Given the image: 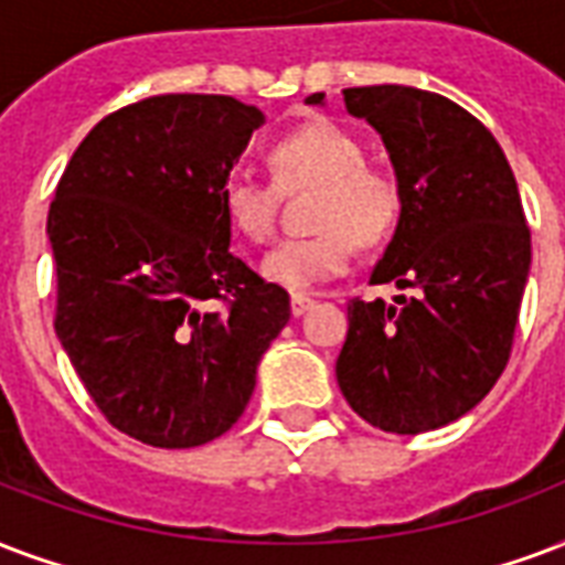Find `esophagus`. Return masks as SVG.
Instances as JSON below:
<instances>
[{
	"label": "esophagus",
	"mask_w": 565,
	"mask_h": 565,
	"mask_svg": "<svg viewBox=\"0 0 565 565\" xmlns=\"http://www.w3.org/2000/svg\"><path fill=\"white\" fill-rule=\"evenodd\" d=\"M311 305H313V299L308 296V292H292L290 296V311L296 313V317H301V313L308 311Z\"/></svg>",
	"instance_id": "esophagus-1"
}]
</instances>
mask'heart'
Returning <instances> with one entry per match:
<instances>
[{
    "instance_id": "heart-1",
    "label": "heart",
    "mask_w": 565,
    "mask_h": 565,
    "mask_svg": "<svg viewBox=\"0 0 565 565\" xmlns=\"http://www.w3.org/2000/svg\"><path fill=\"white\" fill-rule=\"evenodd\" d=\"M364 145L350 129L313 120L284 132L266 148L273 182L231 178L222 189V210L231 231L248 243H269L278 222V189L313 186L311 225L317 234L287 239L260 260L266 281L287 290H311L331 281L361 248H379L397 234L403 218L399 180L382 166L364 162Z\"/></svg>"
}]
</instances>
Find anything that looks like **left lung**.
I'll use <instances>...</instances> for the list:
<instances>
[{
  "instance_id": "8db88e82",
  "label": "left lung",
  "mask_w": 565,
  "mask_h": 565,
  "mask_svg": "<svg viewBox=\"0 0 565 565\" xmlns=\"http://www.w3.org/2000/svg\"><path fill=\"white\" fill-rule=\"evenodd\" d=\"M343 103L382 136L403 189L370 284L412 296L350 301L338 385L367 424L417 436L471 412L507 367L531 227L501 145L471 111L408 85L347 88Z\"/></svg>"
}]
</instances>
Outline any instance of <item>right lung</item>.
I'll return each instance as SVG.
<instances>
[{
  "label": "right lung",
  "mask_w": 565,
  "mask_h": 565,
  "mask_svg": "<svg viewBox=\"0 0 565 565\" xmlns=\"http://www.w3.org/2000/svg\"><path fill=\"white\" fill-rule=\"evenodd\" d=\"M260 124L225 94L129 103L82 139L55 189V334L106 420L141 445L225 436L290 320L287 290L227 248L222 189Z\"/></svg>",
  "instance_id": "right-lung-1"
}]
</instances>
